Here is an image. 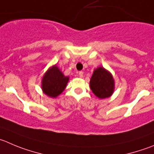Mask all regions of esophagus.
<instances>
[{"label":"esophagus","instance_id":"obj_1","mask_svg":"<svg viewBox=\"0 0 154 154\" xmlns=\"http://www.w3.org/2000/svg\"><path fill=\"white\" fill-rule=\"evenodd\" d=\"M79 77L80 78H82L83 77V72H79Z\"/></svg>","mask_w":154,"mask_h":154}]
</instances>
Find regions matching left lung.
I'll list each match as a JSON object with an SVG mask.
<instances>
[{"label":"left lung","instance_id":"obj_1","mask_svg":"<svg viewBox=\"0 0 154 154\" xmlns=\"http://www.w3.org/2000/svg\"><path fill=\"white\" fill-rule=\"evenodd\" d=\"M90 88L92 92L100 99L110 97L115 88L112 74L102 66L97 68L91 79Z\"/></svg>","mask_w":154,"mask_h":154}]
</instances>
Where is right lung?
I'll return each instance as SVG.
<instances>
[{
	"label": "right lung",
	"mask_w": 154,
	"mask_h": 154,
	"mask_svg": "<svg viewBox=\"0 0 154 154\" xmlns=\"http://www.w3.org/2000/svg\"><path fill=\"white\" fill-rule=\"evenodd\" d=\"M69 77L65 76L56 65L45 73L42 80V88L50 97H57L66 87Z\"/></svg>",
	"instance_id": "1"
}]
</instances>
